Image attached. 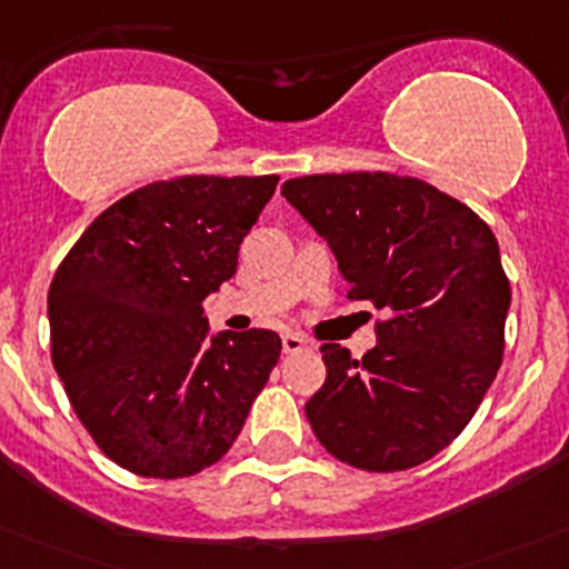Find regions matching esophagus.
<instances>
[{"instance_id": "1", "label": "esophagus", "mask_w": 569, "mask_h": 569, "mask_svg": "<svg viewBox=\"0 0 569 569\" xmlns=\"http://www.w3.org/2000/svg\"><path fill=\"white\" fill-rule=\"evenodd\" d=\"M307 338H301V335H296V332H284L281 335V351H284V355H299V351H305L307 349Z\"/></svg>"}]
</instances>
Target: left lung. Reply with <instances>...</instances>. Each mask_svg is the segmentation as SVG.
<instances>
[{
	"mask_svg": "<svg viewBox=\"0 0 569 569\" xmlns=\"http://www.w3.org/2000/svg\"><path fill=\"white\" fill-rule=\"evenodd\" d=\"M281 194L332 248L349 299L388 312L362 360L321 346L312 432L366 472L419 467L469 425L502 362L511 288L495 234L461 200L391 172L290 178Z\"/></svg>",
	"mask_w": 569,
	"mask_h": 569,
	"instance_id": "left-lung-1",
	"label": "left lung"
}]
</instances>
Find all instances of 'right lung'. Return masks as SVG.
<instances>
[{
  "label": "right lung",
  "instance_id": "obj_1",
  "mask_svg": "<svg viewBox=\"0 0 569 569\" xmlns=\"http://www.w3.org/2000/svg\"><path fill=\"white\" fill-rule=\"evenodd\" d=\"M276 176H183L119 198L47 296L52 366L97 447L142 478H189L240 436L281 340L209 332L203 299L237 270Z\"/></svg>",
  "mask_w": 569,
  "mask_h": 569
}]
</instances>
